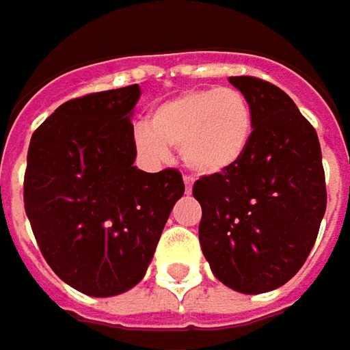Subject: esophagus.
I'll use <instances>...</instances> for the list:
<instances>
[{
  "label": "esophagus",
  "instance_id": "esophagus-1",
  "mask_svg": "<svg viewBox=\"0 0 350 350\" xmlns=\"http://www.w3.org/2000/svg\"><path fill=\"white\" fill-rule=\"evenodd\" d=\"M184 184H186V193H190L191 184H193V178H191V176H184Z\"/></svg>",
  "mask_w": 350,
  "mask_h": 350
}]
</instances>
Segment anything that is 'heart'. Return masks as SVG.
<instances>
[{
    "instance_id": "b5f03b06",
    "label": "heart",
    "mask_w": 350,
    "mask_h": 350,
    "mask_svg": "<svg viewBox=\"0 0 350 350\" xmlns=\"http://www.w3.org/2000/svg\"><path fill=\"white\" fill-rule=\"evenodd\" d=\"M254 117L249 99L233 88H196L160 103L135 135L137 150L162 159L180 148L196 174H223L243 160L252 141Z\"/></svg>"
}]
</instances>
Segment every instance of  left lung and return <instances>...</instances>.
Returning a JSON list of instances; mask_svg holds the SVG:
<instances>
[{"label":"left lung","mask_w":350,"mask_h":350,"mask_svg":"<svg viewBox=\"0 0 350 350\" xmlns=\"http://www.w3.org/2000/svg\"><path fill=\"white\" fill-rule=\"evenodd\" d=\"M229 82L249 99L252 141L235 168L202 176L200 245L215 278L262 294L294 278L325 215V172L312 123L288 94L254 76Z\"/></svg>","instance_id":"left-lung-1"}]
</instances>
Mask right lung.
<instances>
[{
	"mask_svg": "<svg viewBox=\"0 0 350 350\" xmlns=\"http://www.w3.org/2000/svg\"><path fill=\"white\" fill-rule=\"evenodd\" d=\"M139 85L62 103L27 152L23 202L54 274L88 296L127 292L143 280L162 229L184 193L180 170L143 172L131 109Z\"/></svg>",
	"mask_w": 350,
	"mask_h": 350,
	"instance_id": "obj_1",
	"label": "right lung"
}]
</instances>
